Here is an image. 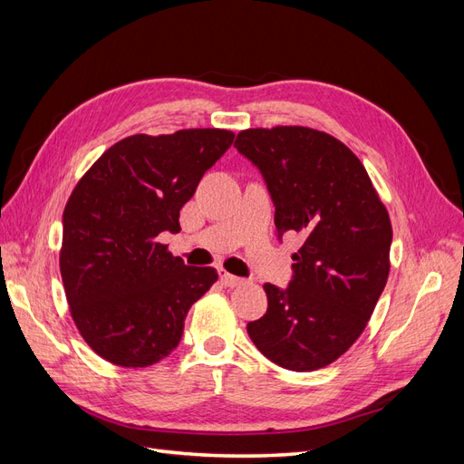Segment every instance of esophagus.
<instances>
[{"instance_id":"34e87169","label":"esophagus","mask_w":464,"mask_h":464,"mask_svg":"<svg viewBox=\"0 0 464 464\" xmlns=\"http://www.w3.org/2000/svg\"><path fill=\"white\" fill-rule=\"evenodd\" d=\"M220 283L224 285V286H240V285H244L246 280L244 278H240V276H234V275H230V273H227V271H220Z\"/></svg>"}]
</instances>
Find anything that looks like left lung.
<instances>
[{"label": "left lung", "instance_id": "left-lung-1", "mask_svg": "<svg viewBox=\"0 0 464 464\" xmlns=\"http://www.w3.org/2000/svg\"><path fill=\"white\" fill-rule=\"evenodd\" d=\"M234 147L265 178L278 237L304 234L288 288L263 285L269 305L247 323L249 339L285 370L325 368L356 343L387 285V208L360 159L325 131L244 130Z\"/></svg>", "mask_w": 464, "mask_h": 464}]
</instances>
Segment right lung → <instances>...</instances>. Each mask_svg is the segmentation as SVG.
Masks as SVG:
<instances>
[{"mask_svg": "<svg viewBox=\"0 0 464 464\" xmlns=\"http://www.w3.org/2000/svg\"><path fill=\"white\" fill-rule=\"evenodd\" d=\"M234 141L228 130L131 135L79 179L63 210L60 271L69 312L94 353L147 368L179 344L189 307L217 283L159 242Z\"/></svg>", "mask_w": 464, "mask_h": 464, "instance_id": "right-lung-1", "label": "right lung"}]
</instances>
